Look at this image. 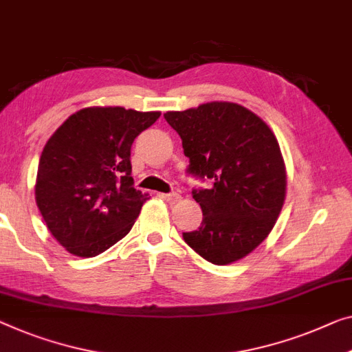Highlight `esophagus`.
<instances>
[{
	"label": "esophagus",
	"mask_w": 352,
	"mask_h": 352,
	"mask_svg": "<svg viewBox=\"0 0 352 352\" xmlns=\"http://www.w3.org/2000/svg\"><path fill=\"white\" fill-rule=\"evenodd\" d=\"M161 197L164 199V201H167V202H170V204H177V202H180V199H182V196L180 194H177V192H169V194H161Z\"/></svg>",
	"instance_id": "1"
}]
</instances>
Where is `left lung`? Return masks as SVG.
I'll use <instances>...</instances> for the list:
<instances>
[{
    "label": "left lung",
    "mask_w": 352,
    "mask_h": 352,
    "mask_svg": "<svg viewBox=\"0 0 352 352\" xmlns=\"http://www.w3.org/2000/svg\"><path fill=\"white\" fill-rule=\"evenodd\" d=\"M190 158L188 172L213 182L192 191L202 224L185 242L214 265L243 259L274 229L286 199V164L274 131L250 109L228 101L164 113Z\"/></svg>",
    "instance_id": "8db88e82"
}]
</instances>
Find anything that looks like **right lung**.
Listing matches in <instances>:
<instances>
[{"label":"right lung","instance_id":"right-lung-1","mask_svg":"<svg viewBox=\"0 0 352 352\" xmlns=\"http://www.w3.org/2000/svg\"><path fill=\"white\" fill-rule=\"evenodd\" d=\"M160 115L85 107L47 140L36 177V204L67 253L94 258L134 226L150 197L133 186L131 145Z\"/></svg>","mask_w":352,"mask_h":352}]
</instances>
